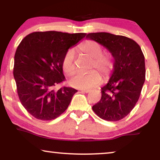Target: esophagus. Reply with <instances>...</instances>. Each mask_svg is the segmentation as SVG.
Here are the masks:
<instances>
[{
	"label": "esophagus",
	"mask_w": 160,
	"mask_h": 160,
	"mask_svg": "<svg viewBox=\"0 0 160 160\" xmlns=\"http://www.w3.org/2000/svg\"><path fill=\"white\" fill-rule=\"evenodd\" d=\"M81 91L82 92H84V93H88L90 92L91 90L90 89H81Z\"/></svg>",
	"instance_id": "esophagus-1"
}]
</instances>
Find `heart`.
I'll return each instance as SVG.
<instances>
[{
    "label": "heart",
    "instance_id": "heart-1",
    "mask_svg": "<svg viewBox=\"0 0 160 160\" xmlns=\"http://www.w3.org/2000/svg\"><path fill=\"white\" fill-rule=\"evenodd\" d=\"M78 52L92 59L91 68H95L100 72L104 79L109 78L114 68V60L109 54H102V49L99 43L92 40H87L78 47ZM62 69L68 74H72L75 71L74 54L72 50L67 52L62 60ZM101 82L99 73L95 71L89 73H77L72 76L69 84L74 88L87 89L97 86Z\"/></svg>",
    "mask_w": 160,
    "mask_h": 160
}]
</instances>
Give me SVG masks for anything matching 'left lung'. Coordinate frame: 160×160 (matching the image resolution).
Here are the masks:
<instances>
[{"label": "left lung", "mask_w": 160, "mask_h": 160, "mask_svg": "<svg viewBox=\"0 0 160 160\" xmlns=\"http://www.w3.org/2000/svg\"><path fill=\"white\" fill-rule=\"evenodd\" d=\"M87 38L103 46L114 59L108 82L101 88V99L92 110L101 119L117 122L128 116L139 99L145 82V58L132 39L108 32H92Z\"/></svg>", "instance_id": "8db88e82"}]
</instances>
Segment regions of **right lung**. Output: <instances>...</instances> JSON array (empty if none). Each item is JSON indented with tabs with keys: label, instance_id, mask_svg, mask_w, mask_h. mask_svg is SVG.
Returning <instances> with one entry per match:
<instances>
[{
	"label": "right lung",
	"instance_id": "obj_1",
	"mask_svg": "<svg viewBox=\"0 0 160 160\" xmlns=\"http://www.w3.org/2000/svg\"><path fill=\"white\" fill-rule=\"evenodd\" d=\"M87 33L32 32L22 39L14 55V77L21 103L32 117L52 120L68 107L77 90L55 87L64 82L62 60L69 48Z\"/></svg>",
	"mask_w": 160,
	"mask_h": 160
}]
</instances>
